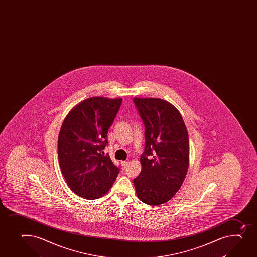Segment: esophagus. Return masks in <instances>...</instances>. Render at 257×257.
<instances>
[{
  "label": "esophagus",
  "instance_id": "1",
  "mask_svg": "<svg viewBox=\"0 0 257 257\" xmlns=\"http://www.w3.org/2000/svg\"><path fill=\"white\" fill-rule=\"evenodd\" d=\"M121 166L123 169H125L127 168V166H128V162L127 161H122Z\"/></svg>",
  "mask_w": 257,
  "mask_h": 257
}]
</instances>
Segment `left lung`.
I'll use <instances>...</instances> for the list:
<instances>
[{
  "instance_id": "1",
  "label": "left lung",
  "mask_w": 257,
  "mask_h": 257,
  "mask_svg": "<svg viewBox=\"0 0 257 257\" xmlns=\"http://www.w3.org/2000/svg\"><path fill=\"white\" fill-rule=\"evenodd\" d=\"M145 125L142 171L133 180L138 198L148 205L170 200L185 179L189 165L188 130L183 117L169 102L134 98Z\"/></svg>"
}]
</instances>
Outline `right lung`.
I'll return each instance as SVG.
<instances>
[{"label": "right lung", "instance_id": "1", "mask_svg": "<svg viewBox=\"0 0 257 257\" xmlns=\"http://www.w3.org/2000/svg\"><path fill=\"white\" fill-rule=\"evenodd\" d=\"M121 98L91 97L67 114L58 139L62 174L74 193L97 199L108 193L119 168L104 150L107 133L121 104Z\"/></svg>", "mask_w": 257, "mask_h": 257}]
</instances>
